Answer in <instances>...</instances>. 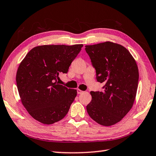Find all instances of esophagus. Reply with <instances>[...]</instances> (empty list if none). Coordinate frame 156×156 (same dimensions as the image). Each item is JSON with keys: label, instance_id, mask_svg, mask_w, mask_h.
<instances>
[{"label": "esophagus", "instance_id": "esophagus-1", "mask_svg": "<svg viewBox=\"0 0 156 156\" xmlns=\"http://www.w3.org/2000/svg\"><path fill=\"white\" fill-rule=\"evenodd\" d=\"M77 93H78V94H81V93H83V91L80 90V89H78V90H77Z\"/></svg>", "mask_w": 156, "mask_h": 156}]
</instances>
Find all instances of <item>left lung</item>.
I'll return each instance as SVG.
<instances>
[{"instance_id":"1","label":"left lung","mask_w":156,"mask_h":156,"mask_svg":"<svg viewBox=\"0 0 156 156\" xmlns=\"http://www.w3.org/2000/svg\"><path fill=\"white\" fill-rule=\"evenodd\" d=\"M85 50L96 70L102 91H91L87 106L90 117L103 126H112L127 114L135 101L139 69L133 56L120 44L105 42L86 45Z\"/></svg>"}]
</instances>
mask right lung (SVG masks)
Returning <instances> with one entry per match:
<instances>
[{"mask_svg": "<svg viewBox=\"0 0 156 156\" xmlns=\"http://www.w3.org/2000/svg\"><path fill=\"white\" fill-rule=\"evenodd\" d=\"M82 44L42 45L33 48L18 68L17 87L22 104L30 115L44 124L66 116L77 94L75 89L58 83L67 74Z\"/></svg>", "mask_w": 156, "mask_h": 156, "instance_id": "add662e5", "label": "right lung"}]
</instances>
